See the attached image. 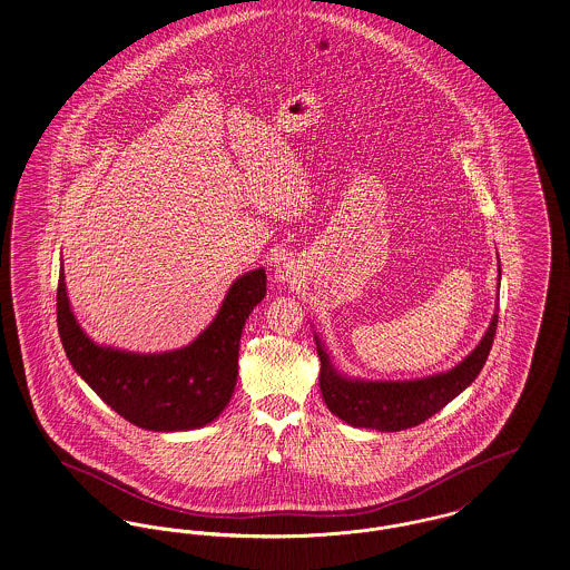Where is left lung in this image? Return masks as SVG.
I'll use <instances>...</instances> for the list:
<instances>
[{
    "instance_id": "8db88e82",
    "label": "left lung",
    "mask_w": 570,
    "mask_h": 570,
    "mask_svg": "<svg viewBox=\"0 0 570 570\" xmlns=\"http://www.w3.org/2000/svg\"><path fill=\"white\" fill-rule=\"evenodd\" d=\"M499 308L480 345L448 374L409 382H363L343 379L331 365L328 354L317 342L322 361L320 389L333 415L354 428L397 432L419 425L448 406L482 372L497 333Z\"/></svg>"
}]
</instances>
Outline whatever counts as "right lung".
<instances>
[{
	"mask_svg": "<svg viewBox=\"0 0 570 570\" xmlns=\"http://www.w3.org/2000/svg\"><path fill=\"white\" fill-rule=\"evenodd\" d=\"M266 269L239 276L216 320L190 345L164 354H131L90 342L71 313L65 272L58 278V333L77 374L129 423L177 432L212 423L227 406L235 380L242 328L266 298Z\"/></svg>",
	"mask_w": 570,
	"mask_h": 570,
	"instance_id": "obj_1",
	"label": "right lung"
}]
</instances>
